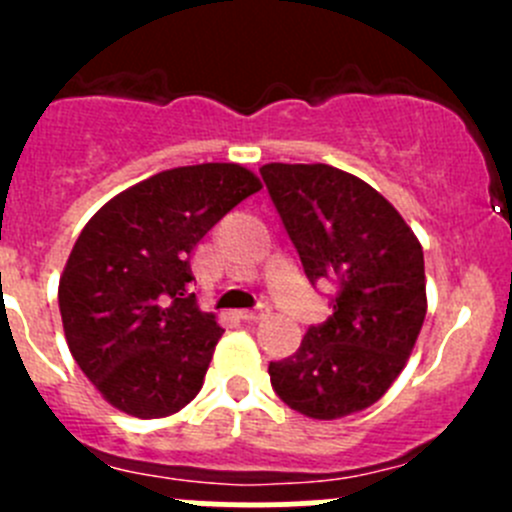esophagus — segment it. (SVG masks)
Segmentation results:
<instances>
[{
  "label": "esophagus",
  "mask_w": 512,
  "mask_h": 512,
  "mask_svg": "<svg viewBox=\"0 0 512 512\" xmlns=\"http://www.w3.org/2000/svg\"><path fill=\"white\" fill-rule=\"evenodd\" d=\"M267 314H270V307H267V304H257L255 309H242L240 317L245 319V322H260Z\"/></svg>",
  "instance_id": "esophagus-1"
}]
</instances>
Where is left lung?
Instances as JSON below:
<instances>
[{"label":"left lung","instance_id":"1","mask_svg":"<svg viewBox=\"0 0 512 512\" xmlns=\"http://www.w3.org/2000/svg\"><path fill=\"white\" fill-rule=\"evenodd\" d=\"M272 205L312 285L329 280L327 322L292 356L270 361L275 394L299 414L332 421L386 394L426 317L421 242L369 183L332 165L267 163Z\"/></svg>","mask_w":512,"mask_h":512}]
</instances>
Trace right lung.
Returning a JSON list of instances; mask_svg holds the SVG:
<instances>
[{"label": "right lung", "instance_id": "right-lung-1", "mask_svg": "<svg viewBox=\"0 0 512 512\" xmlns=\"http://www.w3.org/2000/svg\"><path fill=\"white\" fill-rule=\"evenodd\" d=\"M260 188L237 163L163 170L81 230L59 282L61 322L76 364L123 414L170 416L200 391L223 329L195 302L190 255Z\"/></svg>", "mask_w": 512, "mask_h": 512}]
</instances>
